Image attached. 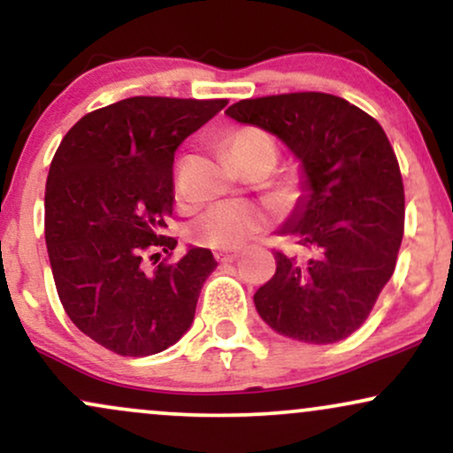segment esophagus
<instances>
[{"mask_svg": "<svg viewBox=\"0 0 453 453\" xmlns=\"http://www.w3.org/2000/svg\"><path fill=\"white\" fill-rule=\"evenodd\" d=\"M215 259L219 264H232L238 259V253L236 251H219V253H215Z\"/></svg>", "mask_w": 453, "mask_h": 453, "instance_id": "1", "label": "esophagus"}]
</instances>
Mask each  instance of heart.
Wrapping results in <instances>:
<instances>
[{"label": "heart", "instance_id": "obj_1", "mask_svg": "<svg viewBox=\"0 0 453 453\" xmlns=\"http://www.w3.org/2000/svg\"><path fill=\"white\" fill-rule=\"evenodd\" d=\"M227 155L242 173L262 170L268 174L277 165V142L266 132L244 127L234 132L226 142ZM266 227V217L257 209L234 202L215 204L191 226V241L217 251H236Z\"/></svg>", "mask_w": 453, "mask_h": 453}]
</instances>
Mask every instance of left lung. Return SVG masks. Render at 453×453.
<instances>
[{
    "instance_id": "1",
    "label": "left lung",
    "mask_w": 453,
    "mask_h": 453,
    "mask_svg": "<svg viewBox=\"0 0 453 453\" xmlns=\"http://www.w3.org/2000/svg\"><path fill=\"white\" fill-rule=\"evenodd\" d=\"M226 114L277 136L303 168V196L279 227L313 257L274 253L259 317L288 339L330 345L366 321L396 268L404 189L392 144L371 114L330 93L232 104Z\"/></svg>"
}]
</instances>
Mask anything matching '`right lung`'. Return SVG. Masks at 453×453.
<instances>
[{"label": "right lung", "instance_id": "right-lung-1", "mask_svg": "<svg viewBox=\"0 0 453 453\" xmlns=\"http://www.w3.org/2000/svg\"><path fill=\"white\" fill-rule=\"evenodd\" d=\"M227 100L127 97L81 119L46 179L44 236L61 304L82 334L119 356L168 349L194 324L197 296L217 268L194 247L149 268L173 215L174 150Z\"/></svg>", "mask_w": 453, "mask_h": 453}]
</instances>
